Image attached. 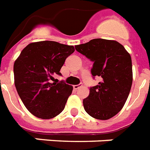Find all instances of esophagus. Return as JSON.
Wrapping results in <instances>:
<instances>
[{"label":"esophagus","mask_w":150,"mask_h":150,"mask_svg":"<svg viewBox=\"0 0 150 150\" xmlns=\"http://www.w3.org/2000/svg\"><path fill=\"white\" fill-rule=\"evenodd\" d=\"M83 86V84L82 83H79V84H77V85H74V90H77L78 89V88H80V87H81Z\"/></svg>","instance_id":"obj_1"}]
</instances>
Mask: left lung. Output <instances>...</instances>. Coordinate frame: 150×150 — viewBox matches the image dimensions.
Masks as SVG:
<instances>
[{
	"instance_id": "1",
	"label": "left lung",
	"mask_w": 150,
	"mask_h": 150,
	"mask_svg": "<svg viewBox=\"0 0 150 150\" xmlns=\"http://www.w3.org/2000/svg\"><path fill=\"white\" fill-rule=\"evenodd\" d=\"M75 49L93 62L92 76L101 80L83 100L84 110L96 119L112 118L122 110L131 90V56L119 42L103 39H92Z\"/></svg>"
}]
</instances>
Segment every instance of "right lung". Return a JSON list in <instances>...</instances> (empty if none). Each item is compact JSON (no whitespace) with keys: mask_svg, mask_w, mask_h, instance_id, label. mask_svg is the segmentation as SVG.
<instances>
[{"mask_svg":"<svg viewBox=\"0 0 150 150\" xmlns=\"http://www.w3.org/2000/svg\"><path fill=\"white\" fill-rule=\"evenodd\" d=\"M73 45L53 41L30 43L14 64V85L26 108L39 118L50 119L63 111L73 87L63 81L52 83L62 74L66 59L74 52Z\"/></svg>","mask_w":150,"mask_h":150,"instance_id":"right-lung-1","label":"right lung"}]
</instances>
